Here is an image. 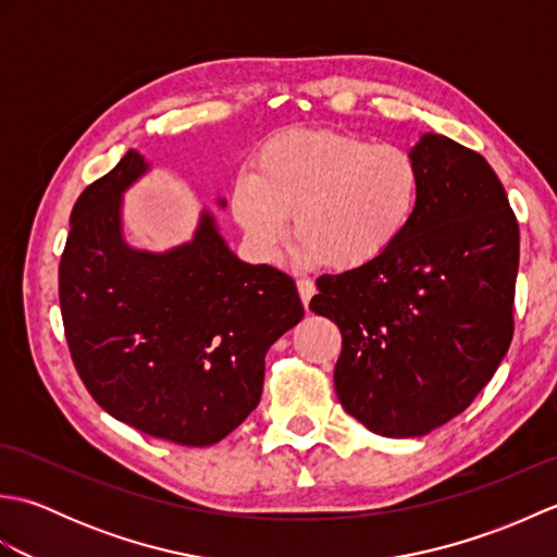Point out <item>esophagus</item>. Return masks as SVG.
I'll return each mask as SVG.
<instances>
[{
    "label": "esophagus",
    "instance_id": "obj_1",
    "mask_svg": "<svg viewBox=\"0 0 557 557\" xmlns=\"http://www.w3.org/2000/svg\"><path fill=\"white\" fill-rule=\"evenodd\" d=\"M297 289H299V297L304 301V306H309L311 297L315 294V285L311 280H297Z\"/></svg>",
    "mask_w": 557,
    "mask_h": 557
}]
</instances>
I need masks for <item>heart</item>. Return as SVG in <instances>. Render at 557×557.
I'll list each match as a JSON object with an SVG mask.
<instances>
[{
	"label": "heart",
	"instance_id": "b5f03b06",
	"mask_svg": "<svg viewBox=\"0 0 557 557\" xmlns=\"http://www.w3.org/2000/svg\"><path fill=\"white\" fill-rule=\"evenodd\" d=\"M421 203L417 158L349 132H285L236 176L232 210L248 242L275 258L289 232L306 265L369 268L411 227Z\"/></svg>",
	"mask_w": 557,
	"mask_h": 557
}]
</instances>
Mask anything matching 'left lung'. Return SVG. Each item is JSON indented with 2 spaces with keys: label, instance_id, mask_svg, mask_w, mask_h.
Segmentation results:
<instances>
[{
  "label": "left lung",
  "instance_id": "left-lung-1",
  "mask_svg": "<svg viewBox=\"0 0 557 557\" xmlns=\"http://www.w3.org/2000/svg\"><path fill=\"white\" fill-rule=\"evenodd\" d=\"M421 203L369 268L323 275L311 311L342 333L335 393L385 437H417L465 411L515 333L519 224L479 152L425 134L411 150Z\"/></svg>",
  "mask_w": 557,
  "mask_h": 557
}]
</instances>
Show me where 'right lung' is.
<instances>
[{
  "label": "right lung",
  "mask_w": 557,
  "mask_h": 557,
  "mask_svg": "<svg viewBox=\"0 0 557 557\" xmlns=\"http://www.w3.org/2000/svg\"><path fill=\"white\" fill-rule=\"evenodd\" d=\"M146 170L128 150L71 210L59 260L66 345L110 417L176 445H215L258 407L265 354L304 306L287 272L236 258L208 212L194 242L168 253L126 246L122 194Z\"/></svg>",
  "instance_id": "obj_1"
}]
</instances>
